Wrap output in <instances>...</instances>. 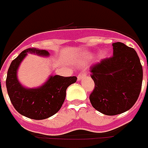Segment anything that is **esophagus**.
<instances>
[{"instance_id":"esophagus-1","label":"esophagus","mask_w":148,"mask_h":148,"mask_svg":"<svg viewBox=\"0 0 148 148\" xmlns=\"http://www.w3.org/2000/svg\"><path fill=\"white\" fill-rule=\"evenodd\" d=\"M85 75H86V73H84V72H81V73L78 75V76H77V79H78V81H80L82 79L84 78Z\"/></svg>"}]
</instances>
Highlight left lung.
<instances>
[{
	"label": "left lung",
	"instance_id": "1",
	"mask_svg": "<svg viewBox=\"0 0 148 148\" xmlns=\"http://www.w3.org/2000/svg\"><path fill=\"white\" fill-rule=\"evenodd\" d=\"M113 56L91 65L94 89L90 95L92 106L107 115L128 111L138 99L143 69L136 51L121 42L113 43Z\"/></svg>",
	"mask_w": 148,
	"mask_h": 148
}]
</instances>
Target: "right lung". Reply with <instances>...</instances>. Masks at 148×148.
Here are the masks:
<instances>
[{"label":"right lung","instance_id":"1","mask_svg":"<svg viewBox=\"0 0 148 148\" xmlns=\"http://www.w3.org/2000/svg\"><path fill=\"white\" fill-rule=\"evenodd\" d=\"M28 53L47 57L46 50L28 48L11 63L8 71L6 87L12 104L18 113L32 119L41 120L56 114L62 108L66 96V89L75 83V76L65 77L50 75L46 83L36 88L23 86L17 77V71L21 62Z\"/></svg>","mask_w":148,"mask_h":148}]
</instances>
